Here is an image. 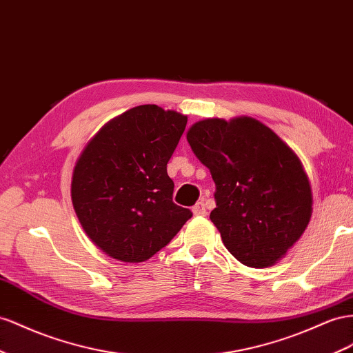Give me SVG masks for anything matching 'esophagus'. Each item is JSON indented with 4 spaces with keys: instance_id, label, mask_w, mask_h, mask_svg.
Returning <instances> with one entry per match:
<instances>
[{
    "instance_id": "obj_1",
    "label": "esophagus",
    "mask_w": 353,
    "mask_h": 353,
    "mask_svg": "<svg viewBox=\"0 0 353 353\" xmlns=\"http://www.w3.org/2000/svg\"><path fill=\"white\" fill-rule=\"evenodd\" d=\"M192 211L196 216H205L208 212H206V208H205V203L203 202H197L193 208Z\"/></svg>"
}]
</instances>
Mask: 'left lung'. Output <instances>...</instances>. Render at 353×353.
I'll use <instances>...</instances> for the list:
<instances>
[{
	"instance_id": "8db88e82",
	"label": "left lung",
	"mask_w": 353,
	"mask_h": 353,
	"mask_svg": "<svg viewBox=\"0 0 353 353\" xmlns=\"http://www.w3.org/2000/svg\"><path fill=\"white\" fill-rule=\"evenodd\" d=\"M196 157L211 170V221L234 259L273 265L300 239L312 216V188L297 154L261 121L206 119L188 129Z\"/></svg>"
}]
</instances>
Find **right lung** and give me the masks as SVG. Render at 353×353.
Segmentation results:
<instances>
[{"instance_id": "add662e5", "label": "right lung", "mask_w": 353, "mask_h": 353, "mask_svg": "<svg viewBox=\"0 0 353 353\" xmlns=\"http://www.w3.org/2000/svg\"><path fill=\"white\" fill-rule=\"evenodd\" d=\"M185 125L176 111L139 105L103 125L81 151L72 205L85 234L114 260L151 259L192 218L172 202L166 170Z\"/></svg>"}]
</instances>
